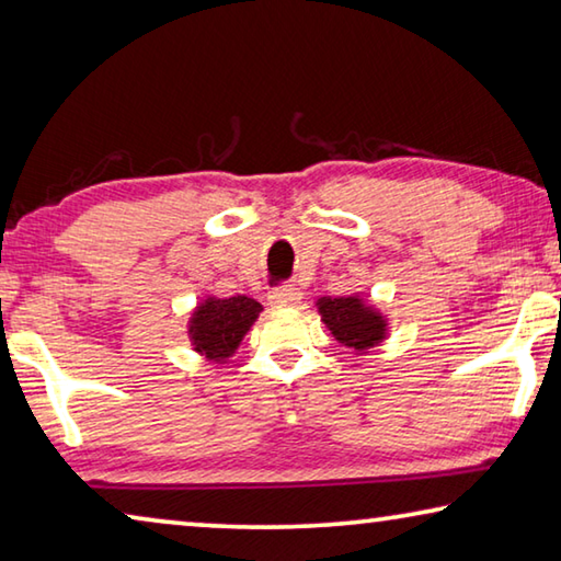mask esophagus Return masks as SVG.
<instances>
[{"instance_id": "1", "label": "esophagus", "mask_w": 561, "mask_h": 561, "mask_svg": "<svg viewBox=\"0 0 561 561\" xmlns=\"http://www.w3.org/2000/svg\"><path fill=\"white\" fill-rule=\"evenodd\" d=\"M301 299H304V294L297 287H287V289L272 291L270 304L277 309H299Z\"/></svg>"}]
</instances>
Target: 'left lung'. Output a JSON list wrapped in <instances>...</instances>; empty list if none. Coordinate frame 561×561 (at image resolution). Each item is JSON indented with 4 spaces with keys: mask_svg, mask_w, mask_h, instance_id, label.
<instances>
[{
    "mask_svg": "<svg viewBox=\"0 0 561 561\" xmlns=\"http://www.w3.org/2000/svg\"><path fill=\"white\" fill-rule=\"evenodd\" d=\"M317 311L331 336L356 356H366L371 348L383 346L388 339V317L364 294L321 297L317 299Z\"/></svg>",
    "mask_w": 561,
    "mask_h": 561,
    "instance_id": "left-lung-1",
    "label": "left lung"
}]
</instances>
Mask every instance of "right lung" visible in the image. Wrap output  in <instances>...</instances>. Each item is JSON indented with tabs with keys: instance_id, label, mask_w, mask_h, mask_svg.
Here are the masks:
<instances>
[{
	"instance_id": "1",
	"label": "right lung",
	"mask_w": 561,
	"mask_h": 561,
	"mask_svg": "<svg viewBox=\"0 0 561 561\" xmlns=\"http://www.w3.org/2000/svg\"><path fill=\"white\" fill-rule=\"evenodd\" d=\"M262 311V304L244 294L225 299L207 294L187 317L190 346L207 364L222 366L237 354L247 331L254 327Z\"/></svg>"
}]
</instances>
